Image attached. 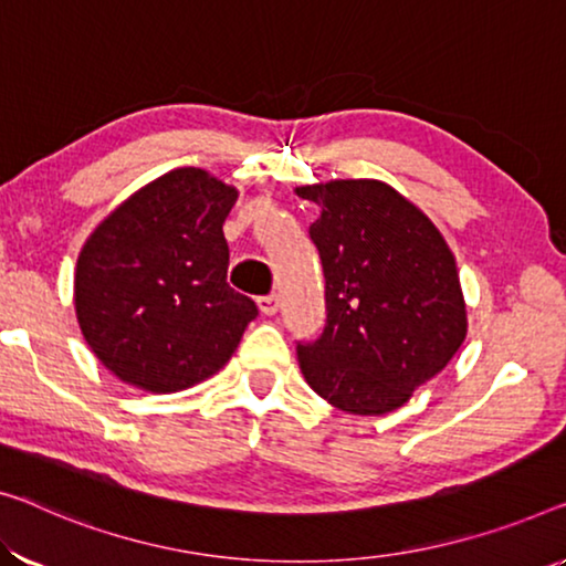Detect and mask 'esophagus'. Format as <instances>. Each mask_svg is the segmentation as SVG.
Listing matches in <instances>:
<instances>
[{"label": "esophagus", "instance_id": "1", "mask_svg": "<svg viewBox=\"0 0 566 566\" xmlns=\"http://www.w3.org/2000/svg\"><path fill=\"white\" fill-rule=\"evenodd\" d=\"M258 308L260 313H265V316H275L277 308H281V298L277 295H260L258 298Z\"/></svg>", "mask_w": 566, "mask_h": 566}]
</instances>
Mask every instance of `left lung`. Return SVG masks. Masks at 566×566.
I'll return each mask as SVG.
<instances>
[{"label":"left lung","instance_id":"left-lung-1","mask_svg":"<svg viewBox=\"0 0 566 566\" xmlns=\"http://www.w3.org/2000/svg\"><path fill=\"white\" fill-rule=\"evenodd\" d=\"M326 277V328L298 344L308 387L336 410L387 415L448 367L468 334L453 250L420 207L379 179L295 187Z\"/></svg>","mask_w":566,"mask_h":566}]
</instances>
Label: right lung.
I'll use <instances>...</instances> for the list:
<instances>
[{
    "label": "right lung",
    "mask_w": 566,
    "mask_h": 566,
    "mask_svg": "<svg viewBox=\"0 0 566 566\" xmlns=\"http://www.w3.org/2000/svg\"><path fill=\"white\" fill-rule=\"evenodd\" d=\"M238 189L197 167L161 174L103 217L75 265L77 326L103 367L154 395L210 379L258 306L228 285L222 224Z\"/></svg>",
    "instance_id": "right-lung-1"
}]
</instances>
